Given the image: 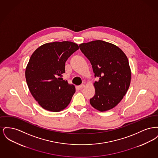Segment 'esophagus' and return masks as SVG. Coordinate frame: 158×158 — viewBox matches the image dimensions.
Listing matches in <instances>:
<instances>
[{
	"instance_id": "obj_1",
	"label": "esophagus",
	"mask_w": 158,
	"mask_h": 158,
	"mask_svg": "<svg viewBox=\"0 0 158 158\" xmlns=\"http://www.w3.org/2000/svg\"><path fill=\"white\" fill-rule=\"evenodd\" d=\"M85 86V85H84V84H82V85H80L79 86V88H80V89H83L84 87Z\"/></svg>"
}]
</instances>
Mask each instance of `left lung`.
Instances as JSON below:
<instances>
[{
	"instance_id": "obj_1",
	"label": "left lung",
	"mask_w": 158,
	"mask_h": 158,
	"mask_svg": "<svg viewBox=\"0 0 158 158\" xmlns=\"http://www.w3.org/2000/svg\"><path fill=\"white\" fill-rule=\"evenodd\" d=\"M84 55L90 61L95 76V94L90 99L94 108L104 112L115 107L127 93L131 72L127 57L117 45L102 40L79 44Z\"/></svg>"
}]
</instances>
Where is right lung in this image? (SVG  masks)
I'll list each match as a JSON object with an SVG mask.
<instances>
[{
	"mask_svg": "<svg viewBox=\"0 0 158 158\" xmlns=\"http://www.w3.org/2000/svg\"><path fill=\"white\" fill-rule=\"evenodd\" d=\"M79 49L73 42L45 43L31 56L25 69V78L31 95L43 108L59 112L66 108L75 92V86L63 80L65 63Z\"/></svg>",
	"mask_w": 158,
	"mask_h": 158,
	"instance_id": "1",
	"label": "right lung"
}]
</instances>
